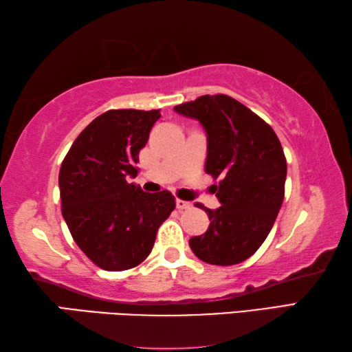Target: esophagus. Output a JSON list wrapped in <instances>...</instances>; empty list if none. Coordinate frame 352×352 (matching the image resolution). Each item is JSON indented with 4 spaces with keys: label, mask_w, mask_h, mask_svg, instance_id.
<instances>
[{
    "label": "esophagus",
    "mask_w": 352,
    "mask_h": 352,
    "mask_svg": "<svg viewBox=\"0 0 352 352\" xmlns=\"http://www.w3.org/2000/svg\"><path fill=\"white\" fill-rule=\"evenodd\" d=\"M175 205H177L178 210H189V208L192 206V204H190V201L180 200V199H177V200H175Z\"/></svg>",
    "instance_id": "esophagus-1"
}]
</instances>
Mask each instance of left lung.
Returning <instances> with one entry per match:
<instances>
[{
  "instance_id": "obj_1",
  "label": "left lung",
  "mask_w": 352,
  "mask_h": 352,
  "mask_svg": "<svg viewBox=\"0 0 352 352\" xmlns=\"http://www.w3.org/2000/svg\"><path fill=\"white\" fill-rule=\"evenodd\" d=\"M174 110L204 126L205 170L219 178L212 189L220 208L195 204L211 223L189 247L208 264H239L262 245L283 205L287 163L281 142L264 119L226 94H206Z\"/></svg>"
}]
</instances>
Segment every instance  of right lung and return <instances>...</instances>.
<instances>
[{"label": "right lung", "instance_id": "obj_1", "mask_svg": "<svg viewBox=\"0 0 352 352\" xmlns=\"http://www.w3.org/2000/svg\"><path fill=\"white\" fill-rule=\"evenodd\" d=\"M160 116V110L105 111L82 130L62 163L63 219L79 248L104 270L141 264L175 208L169 190L147 194L127 182L138 175V153Z\"/></svg>", "mask_w": 352, "mask_h": 352}]
</instances>
